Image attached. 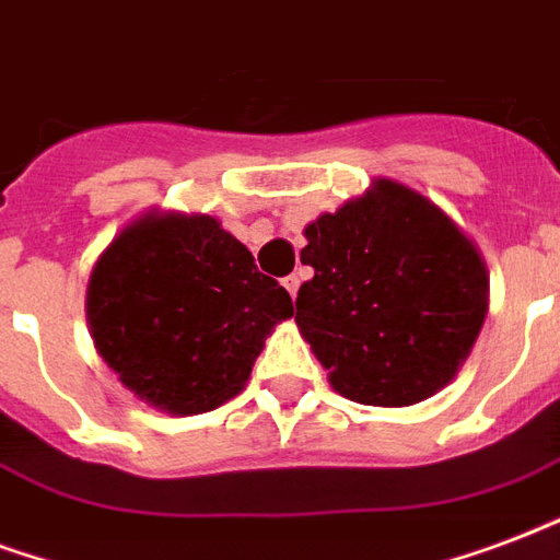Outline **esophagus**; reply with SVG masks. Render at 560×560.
<instances>
[{
	"label": "esophagus",
	"instance_id": "1",
	"mask_svg": "<svg viewBox=\"0 0 560 560\" xmlns=\"http://www.w3.org/2000/svg\"><path fill=\"white\" fill-rule=\"evenodd\" d=\"M283 285H285V289H289V295L298 298V285H301V277H298V275H289V277H285V280H283Z\"/></svg>",
	"mask_w": 560,
	"mask_h": 560
}]
</instances>
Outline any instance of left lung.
Wrapping results in <instances>:
<instances>
[{
    "mask_svg": "<svg viewBox=\"0 0 560 560\" xmlns=\"http://www.w3.org/2000/svg\"><path fill=\"white\" fill-rule=\"evenodd\" d=\"M295 322L330 386L357 405L407 407L472 351L490 277L464 230L413 188L375 179L304 230Z\"/></svg>",
    "mask_w": 560,
    "mask_h": 560,
    "instance_id": "left-lung-1",
    "label": "left lung"
}]
</instances>
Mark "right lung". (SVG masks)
Segmentation results:
<instances>
[{"label":"right lung","instance_id":"right-lung-1","mask_svg":"<svg viewBox=\"0 0 560 560\" xmlns=\"http://www.w3.org/2000/svg\"><path fill=\"white\" fill-rule=\"evenodd\" d=\"M85 313L129 393L195 416L245 389L268 334L295 306L215 218L147 212L96 259Z\"/></svg>","mask_w":560,"mask_h":560}]
</instances>
